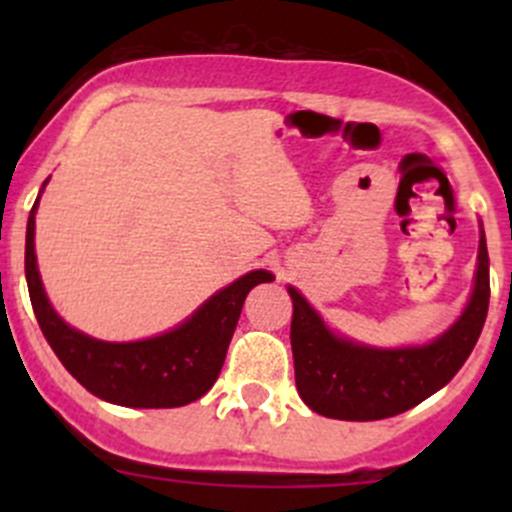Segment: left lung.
Returning <instances> with one entry per match:
<instances>
[{
  "mask_svg": "<svg viewBox=\"0 0 512 512\" xmlns=\"http://www.w3.org/2000/svg\"><path fill=\"white\" fill-rule=\"evenodd\" d=\"M292 297L294 381L304 404L342 421H379L414 409L458 374L476 347L490 299L485 235H480L473 297L463 317L433 344L416 349H369L339 339L324 327L307 299Z\"/></svg>",
  "mask_w": 512,
  "mask_h": 512,
  "instance_id": "left-lung-1",
  "label": "left lung"
}]
</instances>
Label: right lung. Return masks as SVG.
Instances as JSON below:
<instances>
[{
  "label": "right lung",
  "instance_id": "obj_1",
  "mask_svg": "<svg viewBox=\"0 0 512 512\" xmlns=\"http://www.w3.org/2000/svg\"><path fill=\"white\" fill-rule=\"evenodd\" d=\"M34 210L36 203L24 252L29 299L46 342L66 371L98 399L131 409H175L208 394L223 369L247 292L272 282L270 272L255 270L220 289L173 332L128 344L98 342L61 322L46 299L36 270Z\"/></svg>",
  "mask_w": 512,
  "mask_h": 512
}]
</instances>
